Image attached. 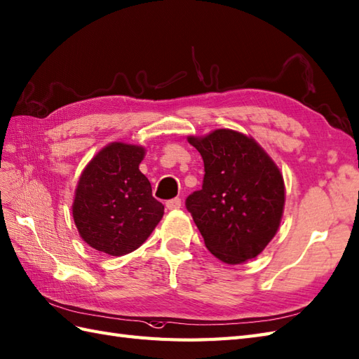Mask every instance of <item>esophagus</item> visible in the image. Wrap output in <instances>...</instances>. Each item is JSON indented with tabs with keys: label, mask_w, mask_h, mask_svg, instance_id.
<instances>
[{
	"label": "esophagus",
	"mask_w": 359,
	"mask_h": 359,
	"mask_svg": "<svg viewBox=\"0 0 359 359\" xmlns=\"http://www.w3.org/2000/svg\"><path fill=\"white\" fill-rule=\"evenodd\" d=\"M180 206H182V200L179 197L171 198L166 202V208H168V210H179Z\"/></svg>",
	"instance_id": "esophagus-1"
}]
</instances>
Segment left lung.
<instances>
[{
	"label": "left lung",
	"mask_w": 359,
	"mask_h": 359,
	"mask_svg": "<svg viewBox=\"0 0 359 359\" xmlns=\"http://www.w3.org/2000/svg\"><path fill=\"white\" fill-rule=\"evenodd\" d=\"M205 165L202 189L187 198V210L212 255L228 264L251 260L277 234L285 182L252 137L234 130L189 136Z\"/></svg>",
	"instance_id": "obj_1"
}]
</instances>
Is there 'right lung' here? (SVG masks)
I'll use <instances>...</instances> for the list:
<instances>
[{
	"mask_svg": "<svg viewBox=\"0 0 359 359\" xmlns=\"http://www.w3.org/2000/svg\"><path fill=\"white\" fill-rule=\"evenodd\" d=\"M145 148L113 142L82 171L73 200L79 236L96 251L113 257L137 249L163 215L151 183L140 172Z\"/></svg>",
	"mask_w": 359,
	"mask_h": 359,
	"instance_id": "1",
	"label": "right lung"
}]
</instances>
